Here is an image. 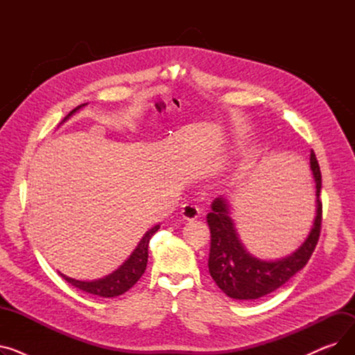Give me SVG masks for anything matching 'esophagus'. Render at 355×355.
<instances>
[{
	"label": "esophagus",
	"mask_w": 355,
	"mask_h": 355,
	"mask_svg": "<svg viewBox=\"0 0 355 355\" xmlns=\"http://www.w3.org/2000/svg\"><path fill=\"white\" fill-rule=\"evenodd\" d=\"M181 214L185 220H196L200 216V207L196 206V204L187 202V204H184V206H182Z\"/></svg>",
	"instance_id": "34e87169"
}]
</instances>
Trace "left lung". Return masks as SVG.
I'll return each instance as SVG.
<instances>
[{
  "instance_id": "8db88e82",
  "label": "left lung",
  "mask_w": 355,
  "mask_h": 355,
  "mask_svg": "<svg viewBox=\"0 0 355 355\" xmlns=\"http://www.w3.org/2000/svg\"><path fill=\"white\" fill-rule=\"evenodd\" d=\"M311 170L316 182V217L312 230L300 249L277 262H263L246 252L237 237L227 201L223 197L213 201L211 211L207 214L211 234L209 270L227 296L240 301L259 300L285 285L308 263L320 240L322 225L321 170L313 151H311Z\"/></svg>"
}]
</instances>
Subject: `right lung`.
Returning <instances> with one entry per match:
<instances>
[{
    "mask_svg": "<svg viewBox=\"0 0 355 355\" xmlns=\"http://www.w3.org/2000/svg\"><path fill=\"white\" fill-rule=\"evenodd\" d=\"M80 107L82 106H78L76 109H73L66 118H69L73 114V112H76ZM158 229H159V226H155L149 232H146L145 236L142 237V240L139 241V245L137 246L134 253L129 256L126 262L118 270H115L114 273H110L109 276H106L103 279H99V281L82 282V281H76V279L67 277L62 273L60 275L66 279V281L71 286L78 288L83 292H87V293H92V295H98V296H102V297L119 296V295L125 293L126 291L132 288L139 281V277L144 275V272L146 269V262H148L149 240H151V237L158 232Z\"/></svg>",
    "mask_w": 355,
    "mask_h": 355,
    "instance_id": "1",
    "label": "right lung"
}]
</instances>
